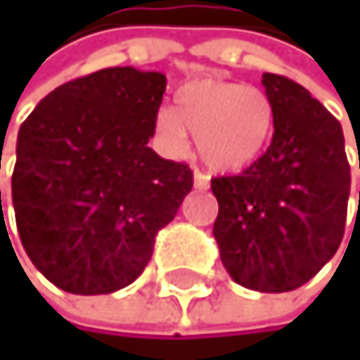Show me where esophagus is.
<instances>
[{
    "mask_svg": "<svg viewBox=\"0 0 360 360\" xmlns=\"http://www.w3.org/2000/svg\"><path fill=\"white\" fill-rule=\"evenodd\" d=\"M194 186L198 190H207V186H210V176H207L205 172H200V170H194Z\"/></svg>",
    "mask_w": 360,
    "mask_h": 360,
    "instance_id": "34e87169",
    "label": "esophagus"
}]
</instances>
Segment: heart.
Here are the masks:
<instances>
[{
    "label": "heart",
    "instance_id": "b5f03b06",
    "mask_svg": "<svg viewBox=\"0 0 360 360\" xmlns=\"http://www.w3.org/2000/svg\"><path fill=\"white\" fill-rule=\"evenodd\" d=\"M274 125L270 96L255 86L200 77L174 94V108L158 114L164 140L184 148L186 131L198 142L200 160L218 172L240 170L264 150Z\"/></svg>",
    "mask_w": 360,
    "mask_h": 360
}]
</instances>
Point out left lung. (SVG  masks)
<instances>
[{"instance_id":"1","label":"left lung","mask_w":360,"mask_h":360,"mask_svg":"<svg viewBox=\"0 0 360 360\" xmlns=\"http://www.w3.org/2000/svg\"><path fill=\"white\" fill-rule=\"evenodd\" d=\"M274 108L268 150L242 174L212 179L214 238L231 278L292 292L337 252L348 216L350 164L339 120L300 84L264 73Z\"/></svg>"}]
</instances>
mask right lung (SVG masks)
<instances>
[{
	"label": "right lung",
	"mask_w": 360,
	"mask_h": 360,
	"mask_svg": "<svg viewBox=\"0 0 360 360\" xmlns=\"http://www.w3.org/2000/svg\"><path fill=\"white\" fill-rule=\"evenodd\" d=\"M164 92L162 73L101 68L58 86L23 120L12 172L19 238L68 294L134 283L192 190L190 166L148 146Z\"/></svg>",
	"instance_id": "right-lung-1"
}]
</instances>
